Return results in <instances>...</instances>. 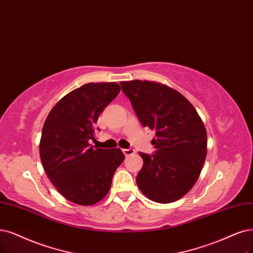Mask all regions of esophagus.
Returning a JSON list of instances; mask_svg holds the SVG:
<instances>
[{"mask_svg":"<svg viewBox=\"0 0 253 253\" xmlns=\"http://www.w3.org/2000/svg\"><path fill=\"white\" fill-rule=\"evenodd\" d=\"M123 153L126 155V156H130L135 153V150L132 148H128V149H123Z\"/></svg>","mask_w":253,"mask_h":253,"instance_id":"1","label":"esophagus"}]
</instances>
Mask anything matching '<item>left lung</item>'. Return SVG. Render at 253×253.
<instances>
[{
  "label": "left lung",
  "mask_w": 253,
  "mask_h": 253,
  "mask_svg": "<svg viewBox=\"0 0 253 253\" xmlns=\"http://www.w3.org/2000/svg\"><path fill=\"white\" fill-rule=\"evenodd\" d=\"M144 127L155 130V152H141L136 176L142 193L158 203L180 199L197 181L207 157L208 134L198 112L180 92L151 81L120 82Z\"/></svg>",
  "instance_id": "1"
}]
</instances>
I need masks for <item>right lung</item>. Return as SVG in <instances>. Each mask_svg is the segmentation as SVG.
<instances>
[{"instance_id": "obj_1", "label": "right lung", "mask_w": 253, "mask_h": 253, "mask_svg": "<svg viewBox=\"0 0 253 253\" xmlns=\"http://www.w3.org/2000/svg\"><path fill=\"white\" fill-rule=\"evenodd\" d=\"M121 90L116 82L87 83L65 95L45 119L40 143L43 169L58 192L71 202L92 205L107 195L121 149H101L95 142L101 112Z\"/></svg>"}]
</instances>
